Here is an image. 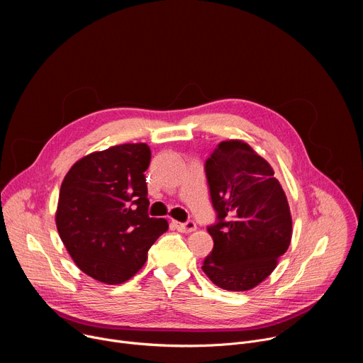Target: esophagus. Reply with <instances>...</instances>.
Masks as SVG:
<instances>
[{
	"mask_svg": "<svg viewBox=\"0 0 363 363\" xmlns=\"http://www.w3.org/2000/svg\"><path fill=\"white\" fill-rule=\"evenodd\" d=\"M174 225L177 227L178 231L185 233V234H189V233L196 230V224L194 221H188V223H177V221H174Z\"/></svg>",
	"mask_w": 363,
	"mask_h": 363,
	"instance_id": "1",
	"label": "esophagus"
}]
</instances>
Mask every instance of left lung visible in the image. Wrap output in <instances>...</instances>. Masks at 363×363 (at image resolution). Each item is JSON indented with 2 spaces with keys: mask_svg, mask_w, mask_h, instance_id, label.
I'll use <instances>...</instances> for the list:
<instances>
[{
  "mask_svg": "<svg viewBox=\"0 0 363 363\" xmlns=\"http://www.w3.org/2000/svg\"><path fill=\"white\" fill-rule=\"evenodd\" d=\"M218 223L202 272L216 286L245 291L264 281L291 241V214L272 165L247 142L223 140L205 164Z\"/></svg>",
  "mask_w": 363,
  "mask_h": 363,
  "instance_id": "obj_1",
  "label": "left lung"
}]
</instances>
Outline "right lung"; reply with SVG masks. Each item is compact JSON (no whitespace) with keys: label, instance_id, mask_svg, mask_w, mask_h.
<instances>
[{"label":"right lung","instance_id":"add662e5","mask_svg":"<svg viewBox=\"0 0 363 363\" xmlns=\"http://www.w3.org/2000/svg\"><path fill=\"white\" fill-rule=\"evenodd\" d=\"M146 143H123L79 160L60 186L59 235L74 264L91 279L122 284L145 264L147 250L168 230L147 216Z\"/></svg>","mask_w":363,"mask_h":363}]
</instances>
